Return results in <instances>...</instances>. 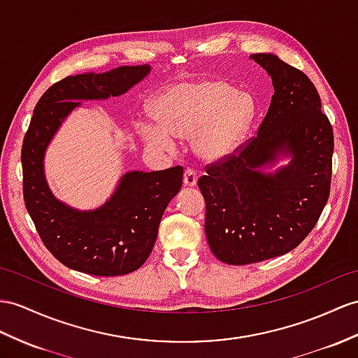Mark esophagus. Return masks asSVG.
Listing matches in <instances>:
<instances>
[{
  "mask_svg": "<svg viewBox=\"0 0 358 358\" xmlns=\"http://www.w3.org/2000/svg\"><path fill=\"white\" fill-rule=\"evenodd\" d=\"M184 184L187 187H194L197 184V173L193 169H187L184 171Z\"/></svg>",
  "mask_w": 358,
  "mask_h": 358,
  "instance_id": "34e87169",
  "label": "esophagus"
}]
</instances>
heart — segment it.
Returning <instances> with one entry per match:
<instances>
[{
	"label": "heart",
	"mask_w": 358,
	"mask_h": 358,
	"mask_svg": "<svg viewBox=\"0 0 358 358\" xmlns=\"http://www.w3.org/2000/svg\"><path fill=\"white\" fill-rule=\"evenodd\" d=\"M155 115L161 126L145 129V139L159 149H171V136H196V150L217 161L235 152L255 115V103L246 92L219 80L184 83L159 95Z\"/></svg>",
	"instance_id": "heart-1"
}]
</instances>
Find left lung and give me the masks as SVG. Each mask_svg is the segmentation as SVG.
I'll list each match as a JSON object with an SVG mask.
<instances>
[{"mask_svg": "<svg viewBox=\"0 0 358 358\" xmlns=\"http://www.w3.org/2000/svg\"><path fill=\"white\" fill-rule=\"evenodd\" d=\"M272 77L275 94L258 132L232 155L206 165L197 185L205 199L209 249L226 264L245 266L299 246L329 197L334 135L320 97L298 68L267 53L252 55ZM282 154L291 162L260 170Z\"/></svg>", "mask_w": 358, "mask_h": 358, "instance_id": "left-lung-1", "label": "left lung"}]
</instances>
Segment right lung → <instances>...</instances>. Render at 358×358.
I'll return each instance as SVG.
<instances>
[{"label": "right lung", "mask_w": 358, "mask_h": 358, "mask_svg": "<svg viewBox=\"0 0 358 358\" xmlns=\"http://www.w3.org/2000/svg\"><path fill=\"white\" fill-rule=\"evenodd\" d=\"M149 73V65H136L68 76L50 86L33 110L21 152L25 208L45 248L77 272L120 276L141 267L152 254L165 208L182 187L184 169L178 165L150 173L129 171L106 203L78 211L59 202L50 191L43 155L80 100L117 97Z\"/></svg>", "instance_id": "right-lung-1"}]
</instances>
